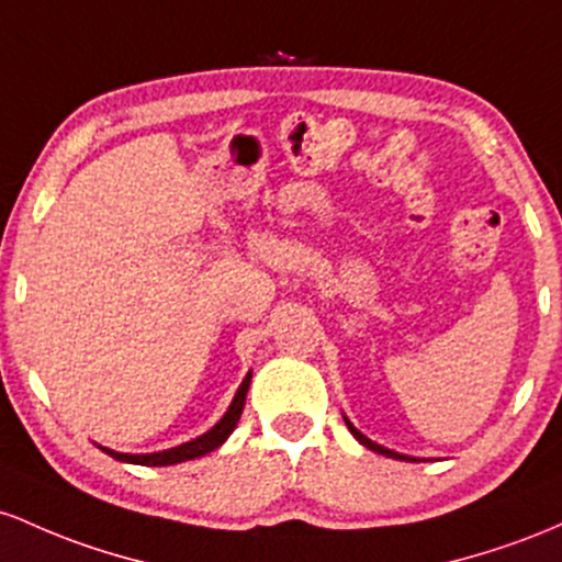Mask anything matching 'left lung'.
<instances>
[{"label":"left lung","mask_w":562,"mask_h":562,"mask_svg":"<svg viewBox=\"0 0 562 562\" xmlns=\"http://www.w3.org/2000/svg\"><path fill=\"white\" fill-rule=\"evenodd\" d=\"M345 425H348V430L352 432V438H356L361 446H366V449H371L374 453H382V457H390V459H401V462H419L417 457H406V453H398V451H393V449H384V446L374 443V440H371V438H366L361 430H356V425H352L348 417H345Z\"/></svg>","instance_id":"left-lung-1"}]
</instances>
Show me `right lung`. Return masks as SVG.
Masks as SVG:
<instances>
[{"mask_svg": "<svg viewBox=\"0 0 562 562\" xmlns=\"http://www.w3.org/2000/svg\"><path fill=\"white\" fill-rule=\"evenodd\" d=\"M249 382H251V371L247 376H244V382L238 384L236 395H233L228 412L223 414V419H220L217 425L212 427V430L199 435V438L188 440V443L175 446V449L154 451V453H124V451L105 449V446H100V443H94V446H98V449H103L105 453H109V457L119 459V462L145 464V468H167V464H180V462H188V459L204 457V453L220 449V446H223L225 440L231 438V432L236 430L238 419H241V412H244V401H247V393H249Z\"/></svg>", "mask_w": 562, "mask_h": 562, "instance_id": "obj_1", "label": "right lung"}]
</instances>
